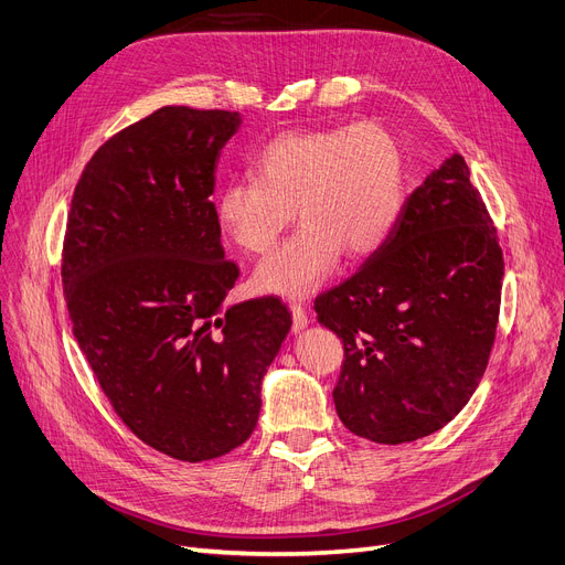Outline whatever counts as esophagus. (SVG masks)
Wrapping results in <instances>:
<instances>
[{
	"instance_id": "obj_1",
	"label": "esophagus",
	"mask_w": 565,
	"mask_h": 565,
	"mask_svg": "<svg viewBox=\"0 0 565 565\" xmlns=\"http://www.w3.org/2000/svg\"><path fill=\"white\" fill-rule=\"evenodd\" d=\"M289 310H291V329H295V333L303 331L308 327V315H306L303 306L301 303H291Z\"/></svg>"
}]
</instances>
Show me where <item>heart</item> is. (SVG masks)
<instances>
[{
  "label": "heart",
  "instance_id": "1",
  "mask_svg": "<svg viewBox=\"0 0 565 565\" xmlns=\"http://www.w3.org/2000/svg\"><path fill=\"white\" fill-rule=\"evenodd\" d=\"M253 180H232L215 196L220 232L262 255L297 213L301 230L266 255L253 274L264 295L301 299L350 257H369L387 241L403 209L405 152L377 120L289 129L250 164Z\"/></svg>",
  "mask_w": 565,
  "mask_h": 565
}]
</instances>
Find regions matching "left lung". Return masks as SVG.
Wrapping results in <instances>:
<instances>
[{
    "instance_id": "1",
    "label": "left lung",
    "mask_w": 565,
    "mask_h": 565,
    "mask_svg": "<svg viewBox=\"0 0 565 565\" xmlns=\"http://www.w3.org/2000/svg\"><path fill=\"white\" fill-rule=\"evenodd\" d=\"M501 280L499 236L455 152L356 274L315 299L318 322L345 348L333 403L352 434L401 445L463 411L487 369Z\"/></svg>"
}]
</instances>
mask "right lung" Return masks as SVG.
I'll list each match as a JSON object with an SVG mask.
<instances>
[{
    "label": "right lung",
    "mask_w": 565,
    "mask_h": 565,
    "mask_svg": "<svg viewBox=\"0 0 565 565\" xmlns=\"http://www.w3.org/2000/svg\"><path fill=\"white\" fill-rule=\"evenodd\" d=\"M238 127L232 110L162 106L122 129L87 162L64 236L66 308L113 411L190 463L250 438L291 327L276 297L220 315L238 268L211 194Z\"/></svg>",
    "instance_id": "right-lung-1"
}]
</instances>
